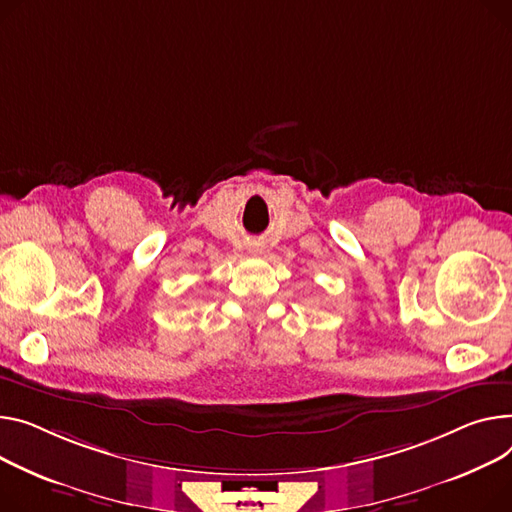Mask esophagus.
<instances>
[{
  "label": "esophagus",
  "instance_id": "obj_1",
  "mask_svg": "<svg viewBox=\"0 0 512 512\" xmlns=\"http://www.w3.org/2000/svg\"><path fill=\"white\" fill-rule=\"evenodd\" d=\"M249 251H251V253H257V251H259V247H249Z\"/></svg>",
  "mask_w": 512,
  "mask_h": 512
}]
</instances>
